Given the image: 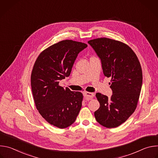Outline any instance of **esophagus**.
Masks as SVG:
<instances>
[{"label": "esophagus", "mask_w": 158, "mask_h": 158, "mask_svg": "<svg viewBox=\"0 0 158 158\" xmlns=\"http://www.w3.org/2000/svg\"><path fill=\"white\" fill-rule=\"evenodd\" d=\"M84 98H85L88 99H90L93 98L94 96V94L92 93L85 92V93H84Z\"/></svg>", "instance_id": "esophagus-1"}]
</instances>
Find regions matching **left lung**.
<instances>
[{"label":"left lung","instance_id":"1","mask_svg":"<svg viewBox=\"0 0 158 158\" xmlns=\"http://www.w3.org/2000/svg\"><path fill=\"white\" fill-rule=\"evenodd\" d=\"M100 58L103 73L111 78L112 95L96 93L100 107L94 112L96 121L107 128L124 123L137 107L143 83V73L137 56L127 44L106 37L89 40Z\"/></svg>","mask_w":158,"mask_h":158}]
</instances>
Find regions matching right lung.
I'll list each match as a JSON object with an SVG mask.
<instances>
[{"instance_id":"right-lung-1","label":"right lung","mask_w":158,"mask_h":158,"mask_svg":"<svg viewBox=\"0 0 158 158\" xmlns=\"http://www.w3.org/2000/svg\"><path fill=\"white\" fill-rule=\"evenodd\" d=\"M86 44L64 40L44 50L31 73V87L37 109L49 124L64 129L74 123L82 106L83 95L59 85L71 74L78 54Z\"/></svg>"}]
</instances>
